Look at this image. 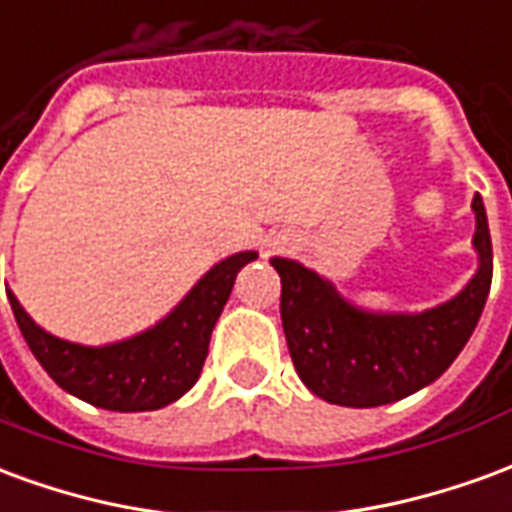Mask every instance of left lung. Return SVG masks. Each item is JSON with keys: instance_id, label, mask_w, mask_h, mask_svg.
Instances as JSON below:
<instances>
[{"instance_id": "1", "label": "left lung", "mask_w": 512, "mask_h": 512, "mask_svg": "<svg viewBox=\"0 0 512 512\" xmlns=\"http://www.w3.org/2000/svg\"><path fill=\"white\" fill-rule=\"evenodd\" d=\"M477 271L450 301L422 312H376L290 257H271L282 279V329L296 373L326 403L373 408L414 395L455 362L483 315L494 277L491 230L474 194Z\"/></svg>"}]
</instances>
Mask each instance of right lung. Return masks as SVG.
Returning <instances> with one entry per match:
<instances>
[{
  "instance_id": "obj_1",
  "label": "right lung",
  "mask_w": 512,
  "mask_h": 512,
  "mask_svg": "<svg viewBox=\"0 0 512 512\" xmlns=\"http://www.w3.org/2000/svg\"><path fill=\"white\" fill-rule=\"evenodd\" d=\"M252 260L257 252L224 257L156 326L106 345L54 337L29 318L13 290H7V301L32 356L68 395L106 411H156L197 384L213 326L233 293L238 271Z\"/></svg>"
}]
</instances>
